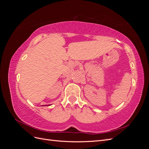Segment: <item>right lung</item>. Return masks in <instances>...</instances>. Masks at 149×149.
Here are the masks:
<instances>
[{
	"mask_svg": "<svg viewBox=\"0 0 149 149\" xmlns=\"http://www.w3.org/2000/svg\"><path fill=\"white\" fill-rule=\"evenodd\" d=\"M48 106H50V104H49V105H48Z\"/></svg>",
	"mask_w": 149,
	"mask_h": 149,
	"instance_id": "right-lung-1",
	"label": "right lung"
}]
</instances>
